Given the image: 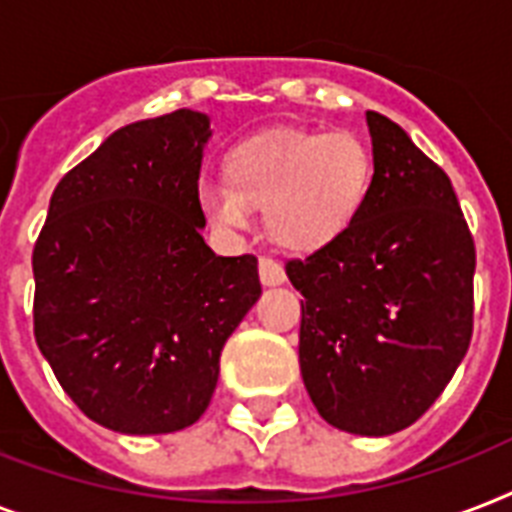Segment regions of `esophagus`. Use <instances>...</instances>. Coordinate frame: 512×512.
Masks as SVG:
<instances>
[{
	"instance_id": "1",
	"label": "esophagus",
	"mask_w": 512,
	"mask_h": 512,
	"mask_svg": "<svg viewBox=\"0 0 512 512\" xmlns=\"http://www.w3.org/2000/svg\"><path fill=\"white\" fill-rule=\"evenodd\" d=\"M287 273L281 268V263L271 260V257H260V281L265 287H276V284H284Z\"/></svg>"
}]
</instances>
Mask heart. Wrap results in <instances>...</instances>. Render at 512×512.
<instances>
[{"label":"heart","mask_w":512,"mask_h":512,"mask_svg":"<svg viewBox=\"0 0 512 512\" xmlns=\"http://www.w3.org/2000/svg\"><path fill=\"white\" fill-rule=\"evenodd\" d=\"M372 175V151L353 132H257L225 151V183L201 185L199 209L215 231L236 233L263 207L276 244L313 252L353 223Z\"/></svg>","instance_id":"obj_1"}]
</instances>
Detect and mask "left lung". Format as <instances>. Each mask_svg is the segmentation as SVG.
<instances>
[{"label":"left lung","instance_id":"1","mask_svg":"<svg viewBox=\"0 0 512 512\" xmlns=\"http://www.w3.org/2000/svg\"><path fill=\"white\" fill-rule=\"evenodd\" d=\"M374 175L332 244L287 260L300 372L329 425L390 436L428 412L473 337L476 244L452 180L396 122L366 111Z\"/></svg>","mask_w":512,"mask_h":512}]
</instances>
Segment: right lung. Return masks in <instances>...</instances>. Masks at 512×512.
<instances>
[{
	"instance_id": "1",
	"label": "right lung",
	"mask_w": 512,
	"mask_h": 512,
	"mask_svg": "<svg viewBox=\"0 0 512 512\" xmlns=\"http://www.w3.org/2000/svg\"><path fill=\"white\" fill-rule=\"evenodd\" d=\"M209 119L180 108L116 130L63 175L34 244V337L92 422L156 436L199 420L220 350L260 297L257 257L204 244Z\"/></svg>"
}]
</instances>
